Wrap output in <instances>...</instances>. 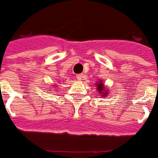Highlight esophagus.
<instances>
[{
	"instance_id": "obj_1",
	"label": "esophagus",
	"mask_w": 158,
	"mask_h": 158,
	"mask_svg": "<svg viewBox=\"0 0 158 158\" xmlns=\"http://www.w3.org/2000/svg\"><path fill=\"white\" fill-rule=\"evenodd\" d=\"M76 78H77V80H82L83 78V74H80V75H76Z\"/></svg>"
}]
</instances>
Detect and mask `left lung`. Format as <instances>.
Masks as SVG:
<instances>
[{"instance_id": "1", "label": "left lung", "mask_w": 158, "mask_h": 158, "mask_svg": "<svg viewBox=\"0 0 158 158\" xmlns=\"http://www.w3.org/2000/svg\"><path fill=\"white\" fill-rule=\"evenodd\" d=\"M97 91L99 94L103 95L104 97H106L107 95V89L104 86V83H102V81H99V83H97Z\"/></svg>"}]
</instances>
